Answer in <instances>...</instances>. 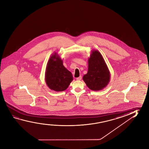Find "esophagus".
<instances>
[{
  "label": "esophagus",
  "instance_id": "obj_1",
  "mask_svg": "<svg viewBox=\"0 0 149 149\" xmlns=\"http://www.w3.org/2000/svg\"><path fill=\"white\" fill-rule=\"evenodd\" d=\"M81 76H79V77H78L77 78H76V80L77 81H81Z\"/></svg>",
  "mask_w": 149,
  "mask_h": 149
}]
</instances>
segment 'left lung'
Wrapping results in <instances>:
<instances>
[{"label":"left lung","mask_w":149,"mask_h":149,"mask_svg":"<svg viewBox=\"0 0 149 149\" xmlns=\"http://www.w3.org/2000/svg\"><path fill=\"white\" fill-rule=\"evenodd\" d=\"M88 62V72L83 76V80L90 90H102L110 82V72L102 54L93 50Z\"/></svg>","instance_id":"obj_1"}]
</instances>
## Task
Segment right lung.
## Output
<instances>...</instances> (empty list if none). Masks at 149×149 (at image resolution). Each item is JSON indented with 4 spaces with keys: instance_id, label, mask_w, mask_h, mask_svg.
Returning <instances> with one entry per match:
<instances>
[{
    "instance_id": "1",
    "label": "right lung",
    "mask_w": 149,
    "mask_h": 149,
    "mask_svg": "<svg viewBox=\"0 0 149 149\" xmlns=\"http://www.w3.org/2000/svg\"><path fill=\"white\" fill-rule=\"evenodd\" d=\"M73 75L63 64V61L56 52L49 58L45 72V81L51 90L63 91L73 81Z\"/></svg>"
}]
</instances>
